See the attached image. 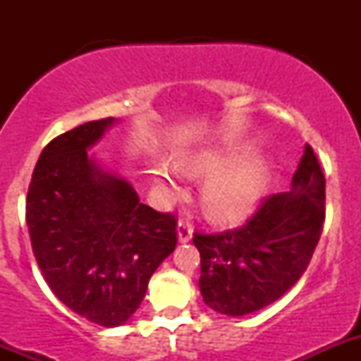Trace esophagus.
Segmentation results:
<instances>
[{"mask_svg":"<svg viewBox=\"0 0 361 361\" xmlns=\"http://www.w3.org/2000/svg\"><path fill=\"white\" fill-rule=\"evenodd\" d=\"M178 239H180V243H188L192 239V225L188 221L178 224Z\"/></svg>","mask_w":361,"mask_h":361,"instance_id":"34e87169","label":"esophagus"}]
</instances>
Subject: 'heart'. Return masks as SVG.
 Here are the masks:
<instances>
[{
    "mask_svg": "<svg viewBox=\"0 0 361 361\" xmlns=\"http://www.w3.org/2000/svg\"><path fill=\"white\" fill-rule=\"evenodd\" d=\"M253 145L204 150L190 155L183 167L188 174H211L202 187V204L207 213L216 220H239L248 214L267 192L271 181L269 160L255 157ZM173 171L167 164L154 169L155 187L162 194L169 192Z\"/></svg>",
    "mask_w": 361,
    "mask_h": 361,
    "instance_id": "1",
    "label": "heart"
}]
</instances>
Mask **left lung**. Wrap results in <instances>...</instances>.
Listing matches in <instances>:
<instances>
[{"instance_id": "obj_1", "label": "left lung", "mask_w": 361, "mask_h": 361, "mask_svg": "<svg viewBox=\"0 0 361 361\" xmlns=\"http://www.w3.org/2000/svg\"><path fill=\"white\" fill-rule=\"evenodd\" d=\"M325 221V176L305 145L292 192L265 197L243 227L194 234L201 253L202 300L213 311L245 316L272 304L300 279Z\"/></svg>"}]
</instances>
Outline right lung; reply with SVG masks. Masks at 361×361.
Listing matches in <instances>:
<instances>
[{"mask_svg":"<svg viewBox=\"0 0 361 361\" xmlns=\"http://www.w3.org/2000/svg\"><path fill=\"white\" fill-rule=\"evenodd\" d=\"M115 118L54 137L32 171L25 221L47 285L73 312L118 326L136 312L152 274L176 248V218L140 202L87 150Z\"/></svg>","mask_w":361,"mask_h":361,"instance_id":"obj_1","label":"right lung"}]
</instances>
